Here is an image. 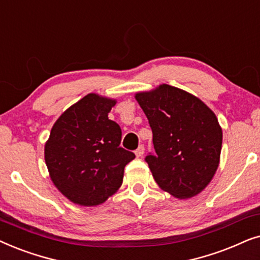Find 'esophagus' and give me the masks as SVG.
I'll use <instances>...</instances> for the list:
<instances>
[{
  "mask_svg": "<svg viewBox=\"0 0 260 260\" xmlns=\"http://www.w3.org/2000/svg\"><path fill=\"white\" fill-rule=\"evenodd\" d=\"M144 152H145V148H144V146H143V145H140V146H139V147H138V148H137V150H136V155H137V157H138V158H139V157H143Z\"/></svg>",
  "mask_w": 260,
  "mask_h": 260,
  "instance_id": "esophagus-1",
  "label": "esophagus"
}]
</instances>
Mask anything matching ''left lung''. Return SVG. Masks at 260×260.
Wrapping results in <instances>:
<instances>
[{"label": "left lung", "mask_w": 260, "mask_h": 260, "mask_svg": "<svg viewBox=\"0 0 260 260\" xmlns=\"http://www.w3.org/2000/svg\"><path fill=\"white\" fill-rule=\"evenodd\" d=\"M153 134L146 161L159 188L176 199L199 195L220 164L222 128L202 100L169 84L136 92Z\"/></svg>", "instance_id": "left-lung-1"}]
</instances>
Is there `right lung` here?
I'll return each instance as SVG.
<instances>
[{
    "mask_svg": "<svg viewBox=\"0 0 260 260\" xmlns=\"http://www.w3.org/2000/svg\"><path fill=\"white\" fill-rule=\"evenodd\" d=\"M116 99L90 92L69 107L52 126L44 148L48 175L69 201L96 207L123 181L136 155L120 147L121 128L108 119Z\"/></svg>",
    "mask_w": 260,
    "mask_h": 260,
    "instance_id": "1",
    "label": "right lung"
}]
</instances>
